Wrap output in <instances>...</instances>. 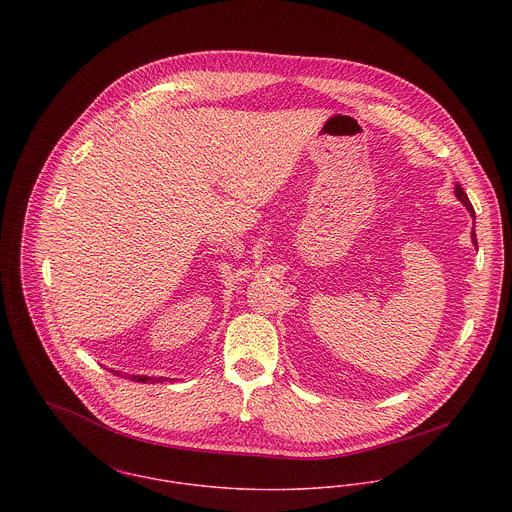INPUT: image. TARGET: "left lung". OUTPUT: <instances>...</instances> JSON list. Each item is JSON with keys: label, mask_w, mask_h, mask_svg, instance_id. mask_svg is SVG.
<instances>
[{"label": "left lung", "mask_w": 512, "mask_h": 512, "mask_svg": "<svg viewBox=\"0 0 512 512\" xmlns=\"http://www.w3.org/2000/svg\"><path fill=\"white\" fill-rule=\"evenodd\" d=\"M455 197L463 203V207L471 213V217H475V211H473V207H471V203H469V199H467V195H465V191L459 187V185H455ZM471 240H473V244L477 246V234H475V230L471 232Z\"/></svg>", "instance_id": "8db88e82"}]
</instances>
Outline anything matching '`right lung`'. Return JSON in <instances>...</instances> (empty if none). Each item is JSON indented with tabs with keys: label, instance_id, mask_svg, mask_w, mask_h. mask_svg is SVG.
Returning <instances> with one entry per match:
<instances>
[{
	"label": "right lung",
	"instance_id": "right-lung-1",
	"mask_svg": "<svg viewBox=\"0 0 512 512\" xmlns=\"http://www.w3.org/2000/svg\"><path fill=\"white\" fill-rule=\"evenodd\" d=\"M114 374H120L122 376V372L120 370H112ZM130 376V380H136V382H144V384H155V382H163V380H167V378H163V376H146V374H128ZM126 378V376H124ZM173 380V378H171Z\"/></svg>",
	"mask_w": 512,
	"mask_h": 512
}]
</instances>
